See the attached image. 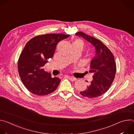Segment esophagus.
Here are the masks:
<instances>
[{"label":"esophagus","mask_w":134,"mask_h":134,"mask_svg":"<svg viewBox=\"0 0 134 134\" xmlns=\"http://www.w3.org/2000/svg\"><path fill=\"white\" fill-rule=\"evenodd\" d=\"M66 77L69 80H70L71 81H75L76 80V79L75 78V77H71V76H67Z\"/></svg>","instance_id":"esophagus-1"}]
</instances>
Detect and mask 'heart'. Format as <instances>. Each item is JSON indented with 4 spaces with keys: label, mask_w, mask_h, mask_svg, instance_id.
I'll return each instance as SVG.
<instances>
[{
    "label": "heart",
    "mask_w": 134,
    "mask_h": 134,
    "mask_svg": "<svg viewBox=\"0 0 134 134\" xmlns=\"http://www.w3.org/2000/svg\"><path fill=\"white\" fill-rule=\"evenodd\" d=\"M72 44L80 47L82 49L85 47V42H84L83 40H82L81 39H77L75 42H74V43Z\"/></svg>",
    "instance_id": "1"
}]
</instances>
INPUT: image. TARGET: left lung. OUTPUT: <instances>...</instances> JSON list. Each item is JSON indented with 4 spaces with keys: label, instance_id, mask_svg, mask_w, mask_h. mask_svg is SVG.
<instances>
[{
    "label": "left lung",
    "instance_id": "8db88e82",
    "mask_svg": "<svg viewBox=\"0 0 134 134\" xmlns=\"http://www.w3.org/2000/svg\"><path fill=\"white\" fill-rule=\"evenodd\" d=\"M91 43L96 55L91 60L89 72L93 74V80L87 89L80 92L84 97L96 98L105 93L111 87L116 73V64L113 53L100 40L83 32L76 33Z\"/></svg>",
    "mask_w": 134,
    "mask_h": 134
}]
</instances>
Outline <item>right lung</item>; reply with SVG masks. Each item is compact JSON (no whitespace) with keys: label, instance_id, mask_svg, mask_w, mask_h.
<instances>
[{"label":"right lung","instance_id":"add662e5","mask_svg":"<svg viewBox=\"0 0 134 134\" xmlns=\"http://www.w3.org/2000/svg\"><path fill=\"white\" fill-rule=\"evenodd\" d=\"M69 36L64 34H47L37 35L29 41L18 60V71L21 80L32 93L43 96L53 92L60 80L51 77L43 67L52 58L57 44Z\"/></svg>","mask_w":134,"mask_h":134}]
</instances>
